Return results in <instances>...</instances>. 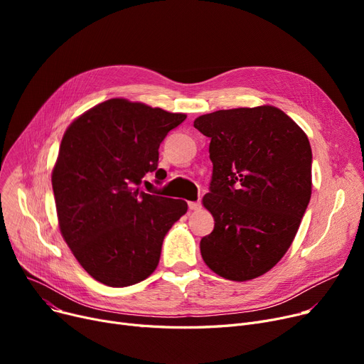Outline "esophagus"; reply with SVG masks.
Wrapping results in <instances>:
<instances>
[{
    "mask_svg": "<svg viewBox=\"0 0 364 364\" xmlns=\"http://www.w3.org/2000/svg\"><path fill=\"white\" fill-rule=\"evenodd\" d=\"M188 208L192 209V211H199V209L202 208V203L200 202H188Z\"/></svg>",
    "mask_w": 364,
    "mask_h": 364,
    "instance_id": "34e87169",
    "label": "esophagus"
}]
</instances>
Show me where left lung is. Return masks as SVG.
<instances>
[{
  "instance_id": "8db88e82",
  "label": "left lung",
  "mask_w": 364,
  "mask_h": 364,
  "mask_svg": "<svg viewBox=\"0 0 364 364\" xmlns=\"http://www.w3.org/2000/svg\"><path fill=\"white\" fill-rule=\"evenodd\" d=\"M211 139L213 180L203 206L214 230L200 254L218 276H262L289 250L311 198V146L277 107L217 110L195 119Z\"/></svg>"
}]
</instances>
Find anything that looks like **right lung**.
I'll use <instances>...</instances> for the list:
<instances>
[{"instance_id": "add662e5", "label": "right lung", "mask_w": 364, "mask_h": 364, "mask_svg": "<svg viewBox=\"0 0 364 364\" xmlns=\"http://www.w3.org/2000/svg\"><path fill=\"white\" fill-rule=\"evenodd\" d=\"M184 113L110 99L66 129L51 183L62 236L97 282L124 288L156 270L162 242L187 203L141 192L149 172L161 183L159 146Z\"/></svg>"}]
</instances>
